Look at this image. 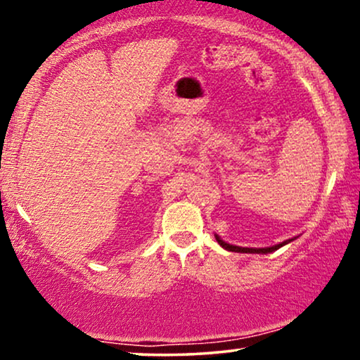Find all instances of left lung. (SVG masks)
I'll return each instance as SVG.
<instances>
[{
    "label": "left lung",
    "mask_w": 360,
    "mask_h": 360,
    "mask_svg": "<svg viewBox=\"0 0 360 360\" xmlns=\"http://www.w3.org/2000/svg\"><path fill=\"white\" fill-rule=\"evenodd\" d=\"M214 238H216V240H218V244H219L223 249L229 250V252H240V254H270V252H274V250L283 248V245H287V244L292 243V240L297 239V238L287 239V240H283V243H278V244H275V245H270V248H240V245H233V244L226 243V240L221 239L218 234H214Z\"/></svg>",
    "instance_id": "obj_1"
}]
</instances>
